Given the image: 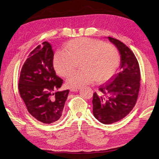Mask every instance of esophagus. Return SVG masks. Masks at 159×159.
I'll list each match as a JSON object with an SVG mask.
<instances>
[{
    "label": "esophagus",
    "mask_w": 159,
    "mask_h": 159,
    "mask_svg": "<svg viewBox=\"0 0 159 159\" xmlns=\"http://www.w3.org/2000/svg\"><path fill=\"white\" fill-rule=\"evenodd\" d=\"M79 89H80L79 88H73L70 89V91L71 92H78Z\"/></svg>",
    "instance_id": "34e87169"
}]
</instances>
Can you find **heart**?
Instances as JSON below:
<instances>
[{
	"label": "heart",
	"instance_id": "1",
	"mask_svg": "<svg viewBox=\"0 0 159 159\" xmlns=\"http://www.w3.org/2000/svg\"><path fill=\"white\" fill-rule=\"evenodd\" d=\"M65 51H58L54 56L53 65L57 74L68 77L79 62L82 69L69 77V87L80 88L95 80L98 83L106 82L119 67L120 56L116 48L100 40L72 39L66 44Z\"/></svg>",
	"mask_w": 159,
	"mask_h": 159
}]
</instances>
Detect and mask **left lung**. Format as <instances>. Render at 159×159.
<instances>
[{"instance_id":"1","label":"left lung","mask_w":159,"mask_h":159,"mask_svg":"<svg viewBox=\"0 0 159 159\" xmlns=\"http://www.w3.org/2000/svg\"><path fill=\"white\" fill-rule=\"evenodd\" d=\"M108 39L120 54V71L112 81L99 86L92 99L93 115L104 125H111L126 117L136 103L140 89V71L134 53L129 47L112 37Z\"/></svg>"}]
</instances>
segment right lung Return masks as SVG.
<instances>
[{
    "mask_svg": "<svg viewBox=\"0 0 159 159\" xmlns=\"http://www.w3.org/2000/svg\"><path fill=\"white\" fill-rule=\"evenodd\" d=\"M53 51L44 42L30 52L20 73L19 90L28 111L44 124L53 123L62 116L70 90L56 92L63 80L54 70Z\"/></svg>",
    "mask_w": 159,
    "mask_h": 159,
    "instance_id": "add662e5",
    "label": "right lung"
}]
</instances>
